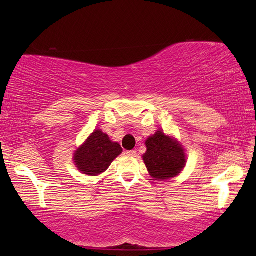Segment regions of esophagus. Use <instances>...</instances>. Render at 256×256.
<instances>
[{"instance_id":"1","label":"esophagus","mask_w":256,"mask_h":256,"mask_svg":"<svg viewBox=\"0 0 256 256\" xmlns=\"http://www.w3.org/2000/svg\"><path fill=\"white\" fill-rule=\"evenodd\" d=\"M127 154H128V156H132L134 157V156H136V152L134 150H128Z\"/></svg>"}]
</instances>
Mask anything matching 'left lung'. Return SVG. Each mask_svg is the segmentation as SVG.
Here are the masks:
<instances>
[{
	"mask_svg": "<svg viewBox=\"0 0 256 256\" xmlns=\"http://www.w3.org/2000/svg\"><path fill=\"white\" fill-rule=\"evenodd\" d=\"M144 164L154 180H164L176 177L186 166V154L176 138L158 130L147 138Z\"/></svg>",
	"mask_w": 256,
	"mask_h": 256,
	"instance_id": "left-lung-1",
	"label": "left lung"
}]
</instances>
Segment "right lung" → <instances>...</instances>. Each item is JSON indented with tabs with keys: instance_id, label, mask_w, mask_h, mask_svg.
Returning a JSON list of instances; mask_svg holds the SVG:
<instances>
[{
	"instance_id": "right-lung-1",
	"label": "right lung",
	"mask_w": 256,
	"mask_h": 256,
	"mask_svg": "<svg viewBox=\"0 0 256 256\" xmlns=\"http://www.w3.org/2000/svg\"><path fill=\"white\" fill-rule=\"evenodd\" d=\"M122 150L118 143L112 142L109 136L97 129L74 154L76 168L83 174L97 176L106 171L112 161Z\"/></svg>"
}]
</instances>
